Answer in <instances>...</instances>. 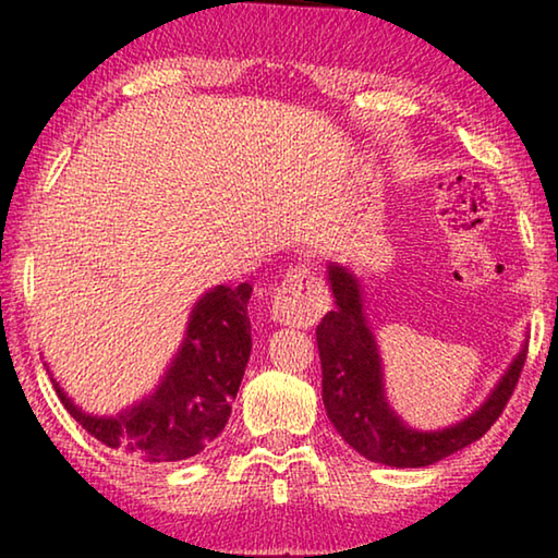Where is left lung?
<instances>
[{
	"label": "left lung",
	"mask_w": 558,
	"mask_h": 558,
	"mask_svg": "<svg viewBox=\"0 0 558 558\" xmlns=\"http://www.w3.org/2000/svg\"><path fill=\"white\" fill-rule=\"evenodd\" d=\"M88 204L83 199V206ZM251 290L241 282L202 292L189 315L184 342L155 393L116 415H90L51 379L65 411L108 448L143 452L149 460H182L199 452L204 440L219 436L229 421L231 399L248 364L251 323L245 313Z\"/></svg>",
	"instance_id": "left-lung-1"
}]
</instances>
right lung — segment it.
<instances>
[{"mask_svg":"<svg viewBox=\"0 0 558 558\" xmlns=\"http://www.w3.org/2000/svg\"><path fill=\"white\" fill-rule=\"evenodd\" d=\"M329 282L337 307L317 325V349L323 362V401L339 436L362 456L391 468H426L483 438L514 393L526 356L514 359L497 391L465 423L442 433L409 430L386 409L379 354L362 317L356 280L342 268H329Z\"/></svg>","mask_w":558,"mask_h":558,"instance_id":"1","label":"right lung"}]
</instances>
